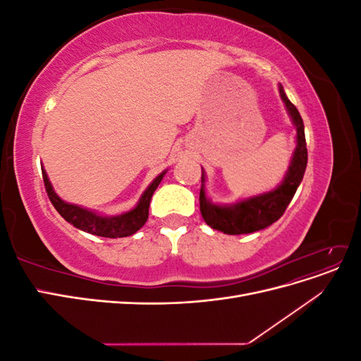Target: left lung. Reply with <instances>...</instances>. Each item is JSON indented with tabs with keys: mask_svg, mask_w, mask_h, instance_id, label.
<instances>
[{
	"mask_svg": "<svg viewBox=\"0 0 361 361\" xmlns=\"http://www.w3.org/2000/svg\"><path fill=\"white\" fill-rule=\"evenodd\" d=\"M279 93L283 104H285L288 114L297 130V147H295L289 169L283 178L281 183L274 190L262 192L251 197L238 200L232 204L212 203L206 195V174L202 169V188H200V212L207 226L215 231H220L226 235H244L262 231L279 218L286 211L288 204L293 199L297 188L302 180L305 167H307V147H305L304 123L302 118L285 93L283 85H279Z\"/></svg>",
	"mask_w": 361,
	"mask_h": 361,
	"instance_id": "8db88e82",
	"label": "left lung"
}]
</instances>
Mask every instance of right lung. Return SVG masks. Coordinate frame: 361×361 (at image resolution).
Returning <instances> with one entry per match:
<instances>
[{
  "mask_svg": "<svg viewBox=\"0 0 361 361\" xmlns=\"http://www.w3.org/2000/svg\"><path fill=\"white\" fill-rule=\"evenodd\" d=\"M166 173H167V170H164L162 173L158 174L154 180H152V183L146 188V191L141 194L138 203L133 207V209L126 211L123 214H118V215L106 216V215L97 214L96 211L87 209V207L68 203L63 199H60L57 192L52 188L45 169H42L43 182H45L48 197H49L51 203L54 204V207L57 209V212L73 227L80 228V231L96 235V236H104V238L130 236L145 226V223L147 221V216H149L150 199H152V195H154L155 190L158 188V185L161 183L164 174Z\"/></svg>",
  "mask_w": 361,
  "mask_h": 361,
  "instance_id": "right-lung-1",
  "label": "right lung"
}]
</instances>
